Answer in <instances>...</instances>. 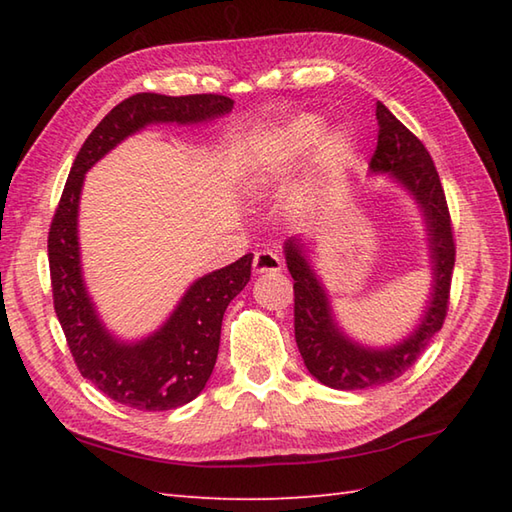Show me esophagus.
Instances as JSON below:
<instances>
[{"label": "esophagus", "instance_id": "obj_1", "mask_svg": "<svg viewBox=\"0 0 512 512\" xmlns=\"http://www.w3.org/2000/svg\"><path fill=\"white\" fill-rule=\"evenodd\" d=\"M253 270L255 275H266V273H279L281 270V257L273 250H259L253 259Z\"/></svg>", "mask_w": 512, "mask_h": 512}]
</instances>
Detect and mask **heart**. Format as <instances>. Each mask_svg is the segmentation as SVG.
<instances>
[{"mask_svg": "<svg viewBox=\"0 0 512 512\" xmlns=\"http://www.w3.org/2000/svg\"><path fill=\"white\" fill-rule=\"evenodd\" d=\"M321 132L317 118L306 116L292 121L275 136L248 145L242 158V180L250 193H259L268 184L281 180L295 169ZM345 160V138L332 132L321 140L317 151L319 169L325 178L339 171Z\"/></svg>", "mask_w": 512, "mask_h": 512, "instance_id": "1", "label": "heart"}]
</instances>
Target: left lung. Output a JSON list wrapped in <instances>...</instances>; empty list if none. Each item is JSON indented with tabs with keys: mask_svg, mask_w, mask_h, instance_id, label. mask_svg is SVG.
Wrapping results in <instances>:
<instances>
[{
	"mask_svg": "<svg viewBox=\"0 0 512 512\" xmlns=\"http://www.w3.org/2000/svg\"><path fill=\"white\" fill-rule=\"evenodd\" d=\"M376 121L378 145L369 173L387 176L407 191L420 209L427 233L431 288L416 328L391 345H365L352 339L336 319L330 292L312 266L314 242L308 237L284 242L286 264L295 279V339L301 358L319 383L343 391L391 383L418 361L447 317L455 264L451 217L429 151L380 101Z\"/></svg>",
	"mask_w": 512,
	"mask_h": 512,
	"instance_id": "left-lung-1",
	"label": "left lung"
}]
</instances>
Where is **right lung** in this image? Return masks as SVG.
Returning a JSON list of instances; mask_svg holds the SVG:
<instances>
[{
    "label": "right lung",
    "instance_id": "1",
    "mask_svg": "<svg viewBox=\"0 0 512 512\" xmlns=\"http://www.w3.org/2000/svg\"><path fill=\"white\" fill-rule=\"evenodd\" d=\"M231 110L233 101L220 94L129 96L83 143L52 217L48 262L54 312L81 376L125 407L167 411L200 394L217 361L224 312L248 284L253 253L195 279L158 330L134 341L121 339L101 319L83 277L79 202L85 173L149 125H202Z\"/></svg>",
    "mask_w": 512,
    "mask_h": 512
}]
</instances>
